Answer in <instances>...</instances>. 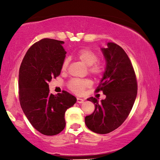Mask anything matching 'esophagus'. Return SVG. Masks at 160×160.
<instances>
[{
  "label": "esophagus",
  "instance_id": "obj_1",
  "mask_svg": "<svg viewBox=\"0 0 160 160\" xmlns=\"http://www.w3.org/2000/svg\"><path fill=\"white\" fill-rule=\"evenodd\" d=\"M84 100L82 99V98H77V102L78 103H82V102H84Z\"/></svg>",
  "mask_w": 160,
  "mask_h": 160
}]
</instances>
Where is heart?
<instances>
[{"instance_id":"b5f03b06","label":"heart","mask_w":160,"mask_h":160,"mask_svg":"<svg viewBox=\"0 0 160 160\" xmlns=\"http://www.w3.org/2000/svg\"><path fill=\"white\" fill-rule=\"evenodd\" d=\"M76 58L82 63L88 66V71L95 77L101 76L105 71V66L102 62H98V54L93 50L89 49H83L78 51L76 54ZM69 59L65 58L62 61L61 65V70L65 71L68 67ZM91 82L88 79H78L74 78L69 81L68 83V87L73 92L76 94L82 93L85 88L90 87Z\"/></svg>"}]
</instances>
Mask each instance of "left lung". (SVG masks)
<instances>
[{
    "mask_svg": "<svg viewBox=\"0 0 160 160\" xmlns=\"http://www.w3.org/2000/svg\"><path fill=\"white\" fill-rule=\"evenodd\" d=\"M106 60L103 77L95 92L102 91L106 98L99 103L95 98L87 100L95 104L92 114L85 117L89 130L107 134L119 128L130 114L137 96L138 84L132 62L117 43L109 42L101 49Z\"/></svg>",
    "mask_w": 160,
    "mask_h": 160,
    "instance_id": "left-lung-1",
    "label": "left lung"
}]
</instances>
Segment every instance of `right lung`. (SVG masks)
I'll use <instances>...</instances> for the list:
<instances>
[{
  "label": "right lung",
  "mask_w": 160,
  "mask_h": 160,
  "mask_svg": "<svg viewBox=\"0 0 160 160\" xmlns=\"http://www.w3.org/2000/svg\"><path fill=\"white\" fill-rule=\"evenodd\" d=\"M62 41L43 38L30 47L19 71V99L21 108L33 128L45 135L64 130L65 113L76 98L66 91L54 95L49 83L60 74L65 54Z\"/></svg>",
  "instance_id": "1"
}]
</instances>
